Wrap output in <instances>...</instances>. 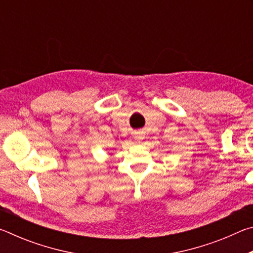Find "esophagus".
Returning a JSON list of instances; mask_svg holds the SVG:
<instances>
[{
	"label": "esophagus",
	"mask_w": 253,
	"mask_h": 253,
	"mask_svg": "<svg viewBox=\"0 0 253 253\" xmlns=\"http://www.w3.org/2000/svg\"><path fill=\"white\" fill-rule=\"evenodd\" d=\"M136 138H137V139H143L144 137H143V135H140V134H139V135H137V136H136Z\"/></svg>",
	"instance_id": "obj_1"
}]
</instances>
